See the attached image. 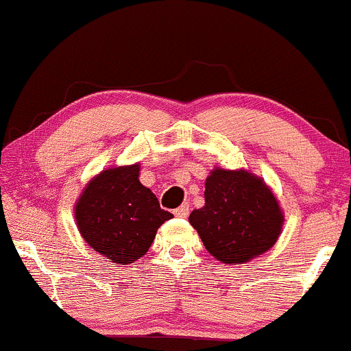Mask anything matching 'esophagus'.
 <instances>
[{
    "label": "esophagus",
    "instance_id": "esophagus-1",
    "mask_svg": "<svg viewBox=\"0 0 351 351\" xmlns=\"http://www.w3.org/2000/svg\"><path fill=\"white\" fill-rule=\"evenodd\" d=\"M189 213H191V205H189V204H182L179 208L174 210V215L180 217V218L189 217Z\"/></svg>",
    "mask_w": 351,
    "mask_h": 351
}]
</instances>
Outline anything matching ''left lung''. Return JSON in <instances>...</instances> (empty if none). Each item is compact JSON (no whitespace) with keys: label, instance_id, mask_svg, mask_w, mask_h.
Segmentation results:
<instances>
[{"label":"left lung","instance_id":"1","mask_svg":"<svg viewBox=\"0 0 351 351\" xmlns=\"http://www.w3.org/2000/svg\"><path fill=\"white\" fill-rule=\"evenodd\" d=\"M282 212L265 182L246 171L215 169L205 182V207L189 221L221 263H243L273 248Z\"/></svg>","mask_w":351,"mask_h":351}]
</instances>
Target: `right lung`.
<instances>
[{
    "mask_svg": "<svg viewBox=\"0 0 351 351\" xmlns=\"http://www.w3.org/2000/svg\"><path fill=\"white\" fill-rule=\"evenodd\" d=\"M139 166L106 169L86 185L75 205L78 230L92 248L114 263L131 265L151 248L156 232L172 218L139 182Z\"/></svg>",
    "mask_w": 351,
    "mask_h": 351,
    "instance_id": "add662e5",
    "label": "right lung"
}]
</instances>
